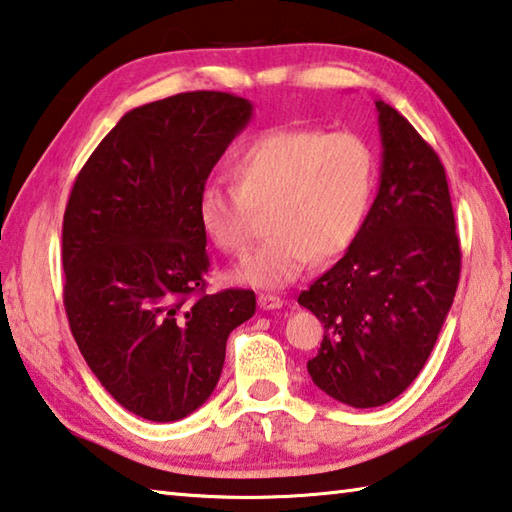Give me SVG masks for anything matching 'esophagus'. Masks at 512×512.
I'll return each mask as SVG.
<instances>
[{
    "mask_svg": "<svg viewBox=\"0 0 512 512\" xmlns=\"http://www.w3.org/2000/svg\"><path fill=\"white\" fill-rule=\"evenodd\" d=\"M257 304H259V309H262V311H275V309H282L284 300H282V297H277V295L262 293L257 297Z\"/></svg>",
    "mask_w": 512,
    "mask_h": 512,
    "instance_id": "1",
    "label": "esophagus"
}]
</instances>
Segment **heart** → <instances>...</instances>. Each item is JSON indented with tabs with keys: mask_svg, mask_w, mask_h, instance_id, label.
<instances>
[{
	"mask_svg": "<svg viewBox=\"0 0 512 512\" xmlns=\"http://www.w3.org/2000/svg\"><path fill=\"white\" fill-rule=\"evenodd\" d=\"M232 188L203 185L197 215L221 253L244 257L253 212H266V244L235 271L257 288H282L356 241L376 190V154L360 134L318 127H271L230 161Z\"/></svg>",
	"mask_w": 512,
	"mask_h": 512,
	"instance_id": "b5f03b06",
	"label": "heart"
}]
</instances>
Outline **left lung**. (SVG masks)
<instances>
[{
	"mask_svg": "<svg viewBox=\"0 0 512 512\" xmlns=\"http://www.w3.org/2000/svg\"><path fill=\"white\" fill-rule=\"evenodd\" d=\"M383 167L365 226L345 257L297 302L324 324L306 369L324 394L378 407L421 374L461 275L443 163L387 102L376 100Z\"/></svg>",
	"mask_w": 512,
	"mask_h": 512,
	"instance_id": "obj_1",
	"label": "left lung"
}]
</instances>
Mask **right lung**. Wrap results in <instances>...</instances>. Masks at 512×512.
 I'll use <instances>...</instances> for the list:
<instances>
[{
	"label": "right lung",
	"instance_id": "right-lung-1",
	"mask_svg": "<svg viewBox=\"0 0 512 512\" xmlns=\"http://www.w3.org/2000/svg\"><path fill=\"white\" fill-rule=\"evenodd\" d=\"M253 116L246 98L188 91L136 107L82 167L64 210V309L102 387L136 416L170 423L217 387L232 329L255 293H206L197 201Z\"/></svg>",
	"mask_w": 512,
	"mask_h": 512
}]
</instances>
